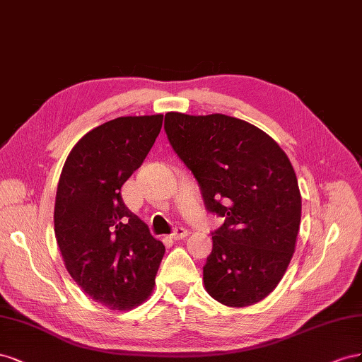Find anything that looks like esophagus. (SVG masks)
<instances>
[{
    "label": "esophagus",
    "instance_id": "34e87169",
    "mask_svg": "<svg viewBox=\"0 0 362 362\" xmlns=\"http://www.w3.org/2000/svg\"><path fill=\"white\" fill-rule=\"evenodd\" d=\"M188 230L185 229V227H182V226H175L174 229H173V233H171V238H174V240H183V238H187L188 236Z\"/></svg>",
    "mask_w": 362,
    "mask_h": 362
}]
</instances>
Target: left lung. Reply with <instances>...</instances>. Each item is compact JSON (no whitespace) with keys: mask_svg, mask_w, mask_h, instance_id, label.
<instances>
[{"mask_svg":"<svg viewBox=\"0 0 362 362\" xmlns=\"http://www.w3.org/2000/svg\"><path fill=\"white\" fill-rule=\"evenodd\" d=\"M165 133L199 183L204 208L223 216L203 267L206 291L227 306L270 294L290 264L302 197L284 150L247 121L168 112Z\"/></svg>","mask_w":362,"mask_h":362,"instance_id":"left-lung-1","label":"left lung"}]
</instances>
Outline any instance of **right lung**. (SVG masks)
Returning a JSON list of instances; mask_svg holds the SVG:
<instances>
[{
  "mask_svg": "<svg viewBox=\"0 0 362 362\" xmlns=\"http://www.w3.org/2000/svg\"><path fill=\"white\" fill-rule=\"evenodd\" d=\"M162 119L119 117L90 130L71 150L57 185L54 233L66 270L89 297L118 311L150 296L165 253L121 197Z\"/></svg>",
  "mask_w": 362,
  "mask_h": 362,
  "instance_id": "right-lung-1",
  "label": "right lung"
}]
</instances>
